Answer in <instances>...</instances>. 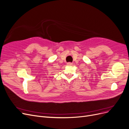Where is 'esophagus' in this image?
Segmentation results:
<instances>
[{
    "instance_id": "34e87169",
    "label": "esophagus",
    "mask_w": 129,
    "mask_h": 129,
    "mask_svg": "<svg viewBox=\"0 0 129 129\" xmlns=\"http://www.w3.org/2000/svg\"><path fill=\"white\" fill-rule=\"evenodd\" d=\"M67 66H72V63H71V62H68V63H67Z\"/></svg>"
}]
</instances>
